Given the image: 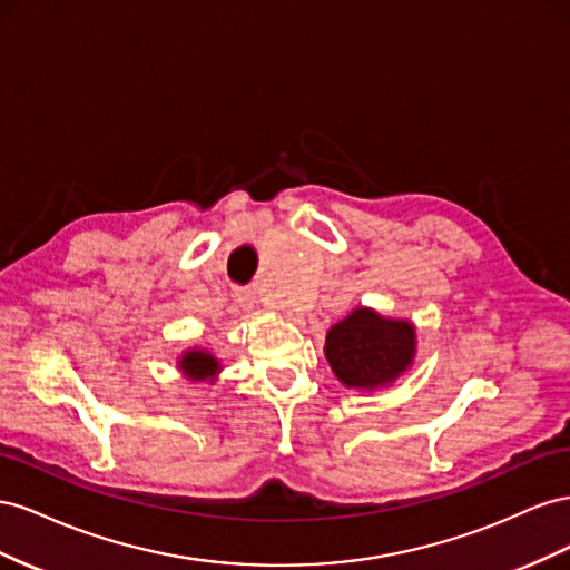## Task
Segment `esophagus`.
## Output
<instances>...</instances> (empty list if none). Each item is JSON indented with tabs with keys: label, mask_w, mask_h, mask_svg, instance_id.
<instances>
[{
	"label": "esophagus",
	"mask_w": 570,
	"mask_h": 570,
	"mask_svg": "<svg viewBox=\"0 0 570 570\" xmlns=\"http://www.w3.org/2000/svg\"><path fill=\"white\" fill-rule=\"evenodd\" d=\"M234 303H236L238 311H243V313L253 311V305H255L253 291L250 288H234Z\"/></svg>",
	"instance_id": "1"
}]
</instances>
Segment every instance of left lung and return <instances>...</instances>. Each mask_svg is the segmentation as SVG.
Masks as SVG:
<instances>
[{
  "label": "left lung",
  "mask_w": 570,
  "mask_h": 570,
  "mask_svg": "<svg viewBox=\"0 0 570 570\" xmlns=\"http://www.w3.org/2000/svg\"><path fill=\"white\" fill-rule=\"evenodd\" d=\"M417 332L411 320L384 317L357 305L324 338V357L346 389L361 394L392 386L411 370Z\"/></svg>",
  "instance_id": "obj_1"
}]
</instances>
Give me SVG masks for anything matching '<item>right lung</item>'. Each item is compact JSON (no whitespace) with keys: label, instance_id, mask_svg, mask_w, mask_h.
<instances>
[{"label":"right lung","instance_id":"1","mask_svg":"<svg viewBox=\"0 0 570 570\" xmlns=\"http://www.w3.org/2000/svg\"><path fill=\"white\" fill-rule=\"evenodd\" d=\"M176 367L188 382H209L215 384L222 375L219 357L203 346H190L176 357Z\"/></svg>","mask_w":570,"mask_h":570}]
</instances>
